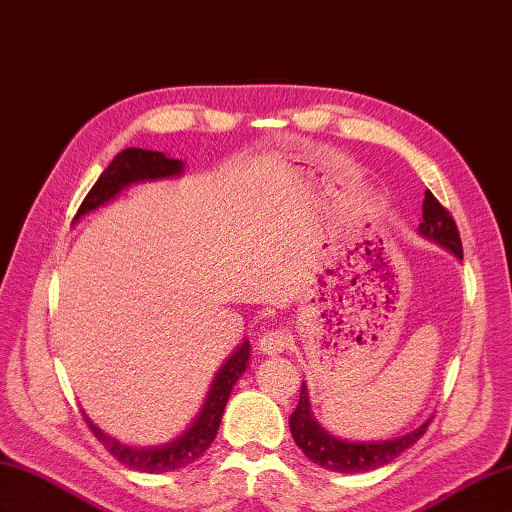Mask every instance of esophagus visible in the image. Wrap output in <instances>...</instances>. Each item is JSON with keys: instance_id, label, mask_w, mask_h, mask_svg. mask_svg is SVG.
<instances>
[{"instance_id": "34e87169", "label": "esophagus", "mask_w": 512, "mask_h": 512, "mask_svg": "<svg viewBox=\"0 0 512 512\" xmlns=\"http://www.w3.org/2000/svg\"><path fill=\"white\" fill-rule=\"evenodd\" d=\"M291 342V337L282 328H271L263 337L258 339V348L263 350V355H280Z\"/></svg>"}]
</instances>
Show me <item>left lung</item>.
Here are the masks:
<instances>
[{"mask_svg":"<svg viewBox=\"0 0 512 512\" xmlns=\"http://www.w3.org/2000/svg\"><path fill=\"white\" fill-rule=\"evenodd\" d=\"M420 236L429 238V241H436L449 252L462 260V241L458 225L453 221L447 208L440 206V201L425 192L423 201V223L418 225ZM431 420H425L418 429L410 431V434L392 438V440H379V442H350L335 438L333 434L317 423L311 414V403H309V392H306V383L300 388V401L295 407L289 427L295 445L302 449V453L315 464H320L322 469L335 471V473H363L379 469L383 464L392 462L399 458L405 449H410L414 442L425 434Z\"/></svg>","mask_w":512,"mask_h":512,"instance_id":"left-lung-1","label":"left lung"}]
</instances>
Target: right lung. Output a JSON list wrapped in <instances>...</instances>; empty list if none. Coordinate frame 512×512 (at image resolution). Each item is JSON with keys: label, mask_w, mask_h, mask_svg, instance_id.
<instances>
[{"label": "right lung", "mask_w": 512, "mask_h": 512, "mask_svg": "<svg viewBox=\"0 0 512 512\" xmlns=\"http://www.w3.org/2000/svg\"><path fill=\"white\" fill-rule=\"evenodd\" d=\"M181 173H184V162L170 160V157H166L160 151L124 149L122 153L113 157V162L105 170H102V175L98 177L92 190L87 192L81 208H78L74 221L85 217L89 212L98 210L100 206H105V203H109L111 199H116L124 188H129L133 184H142V181L179 177ZM247 361H249V342L245 339V342L238 346L230 357H227V361L217 372V377H214L210 392L206 396V403H203L197 418L192 420V425L175 440L166 442V445L131 447L105 434V431L96 427L87 416H85V423L102 442V447H105L113 458L120 460L122 464H127L129 469L142 471V473H168V471L184 469L186 464L199 460L212 445V440L217 438L227 399H230L234 383L241 379V374L247 370Z\"/></svg>", "instance_id": "obj_1"}]
</instances>
